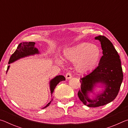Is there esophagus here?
<instances>
[{
  "mask_svg": "<svg viewBox=\"0 0 128 128\" xmlns=\"http://www.w3.org/2000/svg\"><path fill=\"white\" fill-rule=\"evenodd\" d=\"M72 77V74H71V73H70V72H68L66 74V79H69V78H70L71 77Z\"/></svg>",
  "mask_w": 128,
  "mask_h": 128,
  "instance_id": "obj_1",
  "label": "esophagus"
}]
</instances>
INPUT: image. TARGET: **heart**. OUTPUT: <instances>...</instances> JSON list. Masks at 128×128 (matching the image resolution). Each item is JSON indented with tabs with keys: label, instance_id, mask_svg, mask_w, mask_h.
Here are the masks:
<instances>
[{
	"label": "heart",
	"instance_id": "b5f03b06",
	"mask_svg": "<svg viewBox=\"0 0 128 128\" xmlns=\"http://www.w3.org/2000/svg\"><path fill=\"white\" fill-rule=\"evenodd\" d=\"M101 55V50L98 46L88 42H82L65 49L63 59L74 63L77 72L85 74L96 66ZM56 62L61 63L59 59H56Z\"/></svg>",
	"mask_w": 128,
	"mask_h": 128
}]
</instances>
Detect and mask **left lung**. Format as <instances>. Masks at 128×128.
Masks as SVG:
<instances>
[{"instance_id":"obj_1","label":"left lung","mask_w":128,"mask_h":128,"mask_svg":"<svg viewBox=\"0 0 128 128\" xmlns=\"http://www.w3.org/2000/svg\"><path fill=\"white\" fill-rule=\"evenodd\" d=\"M95 39L100 41L103 56L98 66L80 80L81 89L78 92L81 101L89 107L102 106L113 101L118 94L123 80L120 56L113 44L103 36H96ZM98 83L104 86V90L94 98L90 99L88 94L92 92Z\"/></svg>"}]
</instances>
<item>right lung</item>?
Listing matches in <instances>:
<instances>
[{"label": "right lung", "instance_id": "1", "mask_svg": "<svg viewBox=\"0 0 128 128\" xmlns=\"http://www.w3.org/2000/svg\"><path fill=\"white\" fill-rule=\"evenodd\" d=\"M35 44L36 43L33 42H22L20 43L18 47H17L16 50L14 51V52L10 56L8 64H10V63H12V62L16 61V60L20 59V58H24L28 56L33 55H35V54H40L38 50L34 46ZM9 68L10 66H8L7 72L8 69H9ZM65 80H66V78H65V77L63 76L59 75L57 76L51 80L50 82V87L51 96L52 95L54 89L56 88V85L60 81H64ZM52 101V99H51V100L44 107H43V109L48 107Z\"/></svg>", "mask_w": 128, "mask_h": 128}]
</instances>
